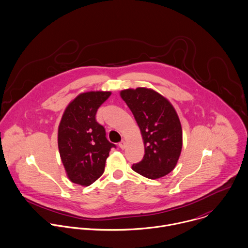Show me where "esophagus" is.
Returning <instances> with one entry per match:
<instances>
[{
    "label": "esophagus",
    "instance_id": "34e87169",
    "mask_svg": "<svg viewBox=\"0 0 248 248\" xmlns=\"http://www.w3.org/2000/svg\"><path fill=\"white\" fill-rule=\"evenodd\" d=\"M119 147L121 148V149H125V147H126V142L124 141V140H123V141H121L120 143H119Z\"/></svg>",
    "mask_w": 248,
    "mask_h": 248
}]
</instances>
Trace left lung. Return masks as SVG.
<instances>
[{
  "mask_svg": "<svg viewBox=\"0 0 248 248\" xmlns=\"http://www.w3.org/2000/svg\"><path fill=\"white\" fill-rule=\"evenodd\" d=\"M140 128L145 155L132 170L156 180L176 167L183 148L181 121L172 103L153 89L138 87L121 91Z\"/></svg>",
  "mask_w": 248,
  "mask_h": 248,
  "instance_id": "obj_1",
  "label": "left lung"
}]
</instances>
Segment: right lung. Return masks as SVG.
Returning <instances> with one entry per match:
<instances>
[{
    "label": "right lung",
    "instance_id": "right-lung-1",
    "mask_svg": "<svg viewBox=\"0 0 248 248\" xmlns=\"http://www.w3.org/2000/svg\"><path fill=\"white\" fill-rule=\"evenodd\" d=\"M111 92L91 91L79 93L66 106L59 127L58 148L70 182L89 186L104 172L111 148L105 129L95 120L99 106Z\"/></svg>",
    "mask_w": 248,
    "mask_h": 248
}]
</instances>
